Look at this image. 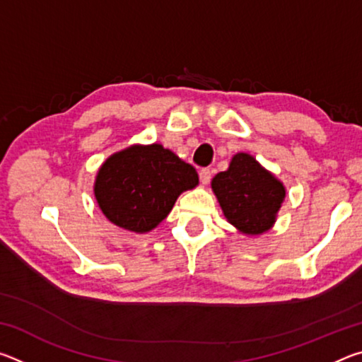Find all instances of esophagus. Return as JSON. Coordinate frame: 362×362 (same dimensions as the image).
<instances>
[{
  "mask_svg": "<svg viewBox=\"0 0 362 362\" xmlns=\"http://www.w3.org/2000/svg\"><path fill=\"white\" fill-rule=\"evenodd\" d=\"M211 177H212V173L211 169H201L199 170V180L203 185H207V183L211 182Z\"/></svg>",
  "mask_w": 362,
  "mask_h": 362,
  "instance_id": "esophagus-1",
  "label": "esophagus"
}]
</instances>
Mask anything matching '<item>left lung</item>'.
<instances>
[{
    "label": "left lung",
    "mask_w": 362,
    "mask_h": 362,
    "mask_svg": "<svg viewBox=\"0 0 362 362\" xmlns=\"http://www.w3.org/2000/svg\"><path fill=\"white\" fill-rule=\"evenodd\" d=\"M211 185L226 220L247 236L272 228L286 198L283 182L247 153H236Z\"/></svg>",
    "instance_id": "left-lung-1"
}]
</instances>
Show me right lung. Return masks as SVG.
Returning a JSON list of instances; mask_svg holds the SVG:
<instances>
[{
	"mask_svg": "<svg viewBox=\"0 0 362 362\" xmlns=\"http://www.w3.org/2000/svg\"><path fill=\"white\" fill-rule=\"evenodd\" d=\"M196 169L159 144L113 153L95 177L94 194L110 222L146 233L163 222L179 196L198 185Z\"/></svg>",
	"mask_w": 362,
	"mask_h": 362,
	"instance_id": "obj_1",
	"label": "right lung"
}]
</instances>
